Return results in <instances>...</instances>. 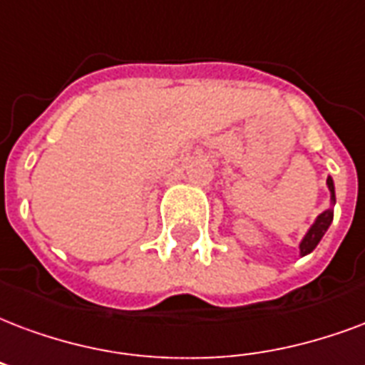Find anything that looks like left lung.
I'll use <instances>...</instances> for the list:
<instances>
[{
  "instance_id": "1",
  "label": "left lung",
  "mask_w": 365,
  "mask_h": 365,
  "mask_svg": "<svg viewBox=\"0 0 365 365\" xmlns=\"http://www.w3.org/2000/svg\"><path fill=\"white\" fill-rule=\"evenodd\" d=\"M327 187L331 191V203L334 205V183L331 175L327 178ZM331 222H333V209L323 210L319 217L315 218V222L312 224V228L307 230V234L304 236V240H302V244H299V253H302V255H307V253H312V251L317 247V244L321 242V237L325 236V232L329 230Z\"/></svg>"
}]
</instances>
